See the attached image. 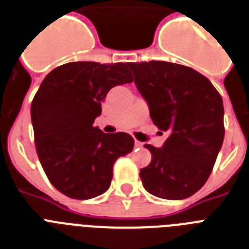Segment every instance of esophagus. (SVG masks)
I'll use <instances>...</instances> for the list:
<instances>
[{
    "label": "esophagus",
    "mask_w": 249,
    "mask_h": 249,
    "mask_svg": "<svg viewBox=\"0 0 249 249\" xmlns=\"http://www.w3.org/2000/svg\"><path fill=\"white\" fill-rule=\"evenodd\" d=\"M134 145H135V147H137V148H141V147H143V143L139 142V141H135Z\"/></svg>",
    "instance_id": "1"
}]
</instances>
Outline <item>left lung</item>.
<instances>
[{"instance_id":"8db88e82","label":"left lung","mask_w":249,"mask_h":249,"mask_svg":"<svg viewBox=\"0 0 249 249\" xmlns=\"http://www.w3.org/2000/svg\"><path fill=\"white\" fill-rule=\"evenodd\" d=\"M139 93L153 124L167 131L161 148L141 169L143 187L163 199H184L203 187L224 141L223 98L209 79L188 66L165 61L131 62Z\"/></svg>"}]
</instances>
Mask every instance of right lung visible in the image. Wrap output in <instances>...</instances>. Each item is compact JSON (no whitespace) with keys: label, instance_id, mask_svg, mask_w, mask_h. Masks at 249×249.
Returning <instances> with one entry per match:
<instances>
[{"label":"right lung","instance_id":"obj_1","mask_svg":"<svg viewBox=\"0 0 249 249\" xmlns=\"http://www.w3.org/2000/svg\"><path fill=\"white\" fill-rule=\"evenodd\" d=\"M129 62H69L40 84L30 115L40 165L58 192L89 199L110 188L112 167L133 151L128 133L105 134L93 126L111 88L133 82Z\"/></svg>","mask_w":249,"mask_h":249}]
</instances>
